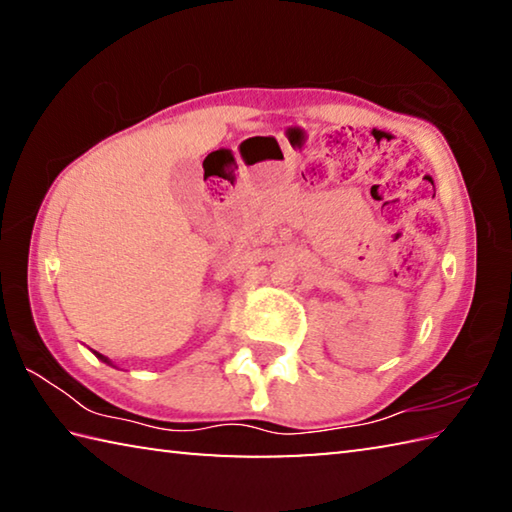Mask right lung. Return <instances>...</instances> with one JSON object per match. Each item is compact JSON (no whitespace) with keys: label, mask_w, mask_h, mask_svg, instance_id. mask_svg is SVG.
<instances>
[{"label":"right lung","mask_w":512,"mask_h":512,"mask_svg":"<svg viewBox=\"0 0 512 512\" xmlns=\"http://www.w3.org/2000/svg\"><path fill=\"white\" fill-rule=\"evenodd\" d=\"M97 357H99V359H103V361H106V363H108V359H106V357H101V354H97Z\"/></svg>","instance_id":"obj_1"}]
</instances>
